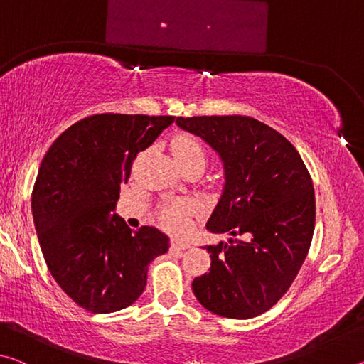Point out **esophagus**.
Returning a JSON list of instances; mask_svg holds the SVG:
<instances>
[{
  "label": "esophagus",
  "instance_id": "1",
  "mask_svg": "<svg viewBox=\"0 0 364 364\" xmlns=\"http://www.w3.org/2000/svg\"><path fill=\"white\" fill-rule=\"evenodd\" d=\"M170 249L171 250H186V249H189V244L180 241V239H171Z\"/></svg>",
  "mask_w": 364,
  "mask_h": 364
}]
</instances>
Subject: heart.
Wrapping results in <instances>:
<instances>
[{
    "mask_svg": "<svg viewBox=\"0 0 364 364\" xmlns=\"http://www.w3.org/2000/svg\"><path fill=\"white\" fill-rule=\"evenodd\" d=\"M171 152L180 164V167L189 164H199L205 167L207 151L200 139L191 133H180L171 139ZM196 212V204L193 200H173L170 204L164 205L160 210V220L165 228L170 231L181 232L186 231L191 225V217Z\"/></svg>",
    "mask_w": 364,
    "mask_h": 364,
    "instance_id": "heart-1",
    "label": "heart"
}]
</instances>
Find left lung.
Wrapping results in <instances>:
<instances>
[{
    "label": "left lung",
    "mask_w": 364,
    "mask_h": 364,
    "mask_svg": "<svg viewBox=\"0 0 364 364\" xmlns=\"http://www.w3.org/2000/svg\"><path fill=\"white\" fill-rule=\"evenodd\" d=\"M225 164V189L207 230L230 234L207 245L212 264L193 291L215 315L247 319L278 304L297 276L315 230V191L297 149L245 115L178 117Z\"/></svg>",
    "instance_id": "1"
}]
</instances>
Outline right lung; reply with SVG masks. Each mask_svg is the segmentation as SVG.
<instances>
[{
    "label": "right lung",
    "mask_w": 364,
    "mask_h": 364,
    "mask_svg": "<svg viewBox=\"0 0 364 364\" xmlns=\"http://www.w3.org/2000/svg\"><path fill=\"white\" fill-rule=\"evenodd\" d=\"M173 120L96 114L67 128L43 157L32 191L35 230L53 278L85 310L132 305L146 287L147 264L168 250L164 232L132 231L110 212L138 152Z\"/></svg>",
    "instance_id": "add662e5"
}]
</instances>
